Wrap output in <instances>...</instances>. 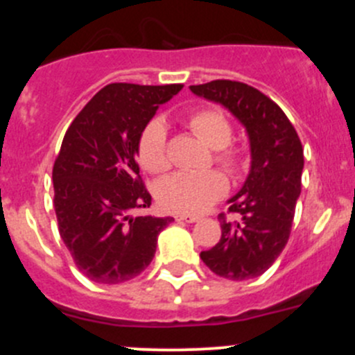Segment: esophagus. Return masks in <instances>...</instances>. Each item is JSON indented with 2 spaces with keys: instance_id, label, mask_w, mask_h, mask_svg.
Wrapping results in <instances>:
<instances>
[{
  "instance_id": "34e87169",
  "label": "esophagus",
  "mask_w": 355,
  "mask_h": 355,
  "mask_svg": "<svg viewBox=\"0 0 355 355\" xmlns=\"http://www.w3.org/2000/svg\"><path fill=\"white\" fill-rule=\"evenodd\" d=\"M178 221H185V223H196L199 220V216H194V214H177Z\"/></svg>"
}]
</instances>
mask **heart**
Here are the masks:
<instances>
[{"label": "heart", "mask_w": 355, "mask_h": 355, "mask_svg": "<svg viewBox=\"0 0 355 355\" xmlns=\"http://www.w3.org/2000/svg\"><path fill=\"white\" fill-rule=\"evenodd\" d=\"M191 130L214 149V163L230 173L244 170L247 156L237 148H230L234 127L225 113L204 108L187 118ZM139 161L151 173H161L170 166L166 144V127L159 118L149 121L139 139ZM228 191V182L220 171L206 173H173L156 185V199L163 209L180 214H199L209 209Z\"/></svg>", "instance_id": "1"}]
</instances>
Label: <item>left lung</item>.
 Here are the masks:
<instances>
[{
  "label": "left lung",
  "instance_id": "left-lung-1",
  "mask_svg": "<svg viewBox=\"0 0 355 355\" xmlns=\"http://www.w3.org/2000/svg\"><path fill=\"white\" fill-rule=\"evenodd\" d=\"M194 94L220 103L244 123L250 141L249 177L220 213L221 239L200 259L218 277L249 280L263 275L287 245L300 194L304 149L284 110L252 85L211 80L191 85Z\"/></svg>",
  "mask_w": 355,
  "mask_h": 355
}]
</instances>
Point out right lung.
<instances>
[{"label": "right lung", "instance_id": "right-lung-1", "mask_svg": "<svg viewBox=\"0 0 355 355\" xmlns=\"http://www.w3.org/2000/svg\"><path fill=\"white\" fill-rule=\"evenodd\" d=\"M182 84L103 87L75 116L53 166L60 237L78 271L96 284H123L141 275L171 218L134 216L151 206L135 155L161 105Z\"/></svg>", "mask_w": 355, "mask_h": 355}]
</instances>
